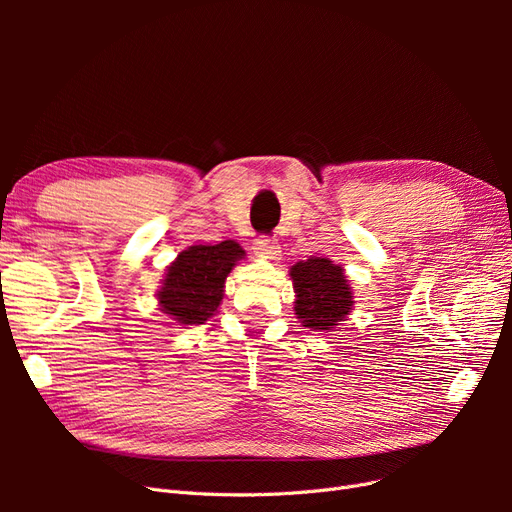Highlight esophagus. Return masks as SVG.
<instances>
[{"label": "esophagus", "instance_id": "1", "mask_svg": "<svg viewBox=\"0 0 512 512\" xmlns=\"http://www.w3.org/2000/svg\"><path fill=\"white\" fill-rule=\"evenodd\" d=\"M254 252H256L258 256H265V258H277V256H280V245L275 243L273 237L260 235V237L254 241Z\"/></svg>", "mask_w": 512, "mask_h": 512}]
</instances>
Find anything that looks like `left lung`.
Segmentation results:
<instances>
[{
	"instance_id": "1",
	"label": "left lung",
	"mask_w": 512,
	"mask_h": 512,
	"mask_svg": "<svg viewBox=\"0 0 512 512\" xmlns=\"http://www.w3.org/2000/svg\"><path fill=\"white\" fill-rule=\"evenodd\" d=\"M297 292L294 312L303 327L331 331L352 309V290L342 267L329 258H307L290 269Z\"/></svg>"
}]
</instances>
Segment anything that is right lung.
<instances>
[{
	"mask_svg": "<svg viewBox=\"0 0 512 512\" xmlns=\"http://www.w3.org/2000/svg\"><path fill=\"white\" fill-rule=\"evenodd\" d=\"M245 252L235 241L192 245L168 267L158 292L162 312L181 324H203L218 312L228 273Z\"/></svg>",
	"mask_w": 512,
	"mask_h": 512,
	"instance_id": "1",
	"label": "right lung"
}]
</instances>
